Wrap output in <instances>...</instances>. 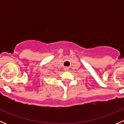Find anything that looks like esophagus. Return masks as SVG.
<instances>
[{
    "label": "esophagus",
    "instance_id": "esophagus-1",
    "mask_svg": "<svg viewBox=\"0 0 124 124\" xmlns=\"http://www.w3.org/2000/svg\"><path fill=\"white\" fill-rule=\"evenodd\" d=\"M65 70H67V68H65Z\"/></svg>",
    "mask_w": 124,
    "mask_h": 124
}]
</instances>
